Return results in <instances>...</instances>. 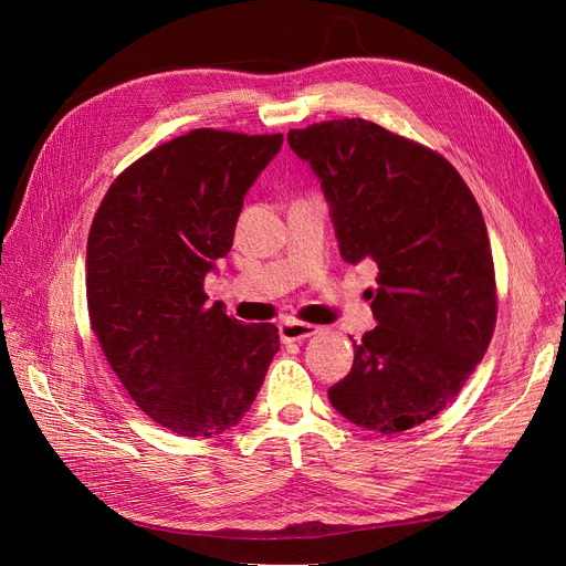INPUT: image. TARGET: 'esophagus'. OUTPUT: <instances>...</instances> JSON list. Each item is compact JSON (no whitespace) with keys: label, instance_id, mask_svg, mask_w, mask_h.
Masks as SVG:
<instances>
[{"label":"esophagus","instance_id":"34e87169","mask_svg":"<svg viewBox=\"0 0 566 566\" xmlns=\"http://www.w3.org/2000/svg\"><path fill=\"white\" fill-rule=\"evenodd\" d=\"M279 333H281V339L283 342H302L306 337H312L318 333L316 325H310V323H302V321H283L279 325Z\"/></svg>","mask_w":566,"mask_h":566}]
</instances>
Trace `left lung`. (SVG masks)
<instances>
[{
  "mask_svg": "<svg viewBox=\"0 0 566 566\" xmlns=\"http://www.w3.org/2000/svg\"><path fill=\"white\" fill-rule=\"evenodd\" d=\"M321 181L342 260L378 266L373 316L328 399L382 434L447 408L489 349L495 273L482 210L439 153L361 117L290 129Z\"/></svg>",
  "mask_w": 566,
  "mask_h": 566,
  "instance_id": "8db88e82",
  "label": "left lung"
}]
</instances>
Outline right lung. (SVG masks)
I'll use <instances>...</instances> for the list:
<instances>
[{
	"label": "right lung",
	"instance_id": "1",
	"mask_svg": "<svg viewBox=\"0 0 566 566\" xmlns=\"http://www.w3.org/2000/svg\"><path fill=\"white\" fill-rule=\"evenodd\" d=\"M281 144V134L193 129L127 167L96 210L92 331L136 406L181 437L241 422L279 352L276 325L229 318L202 283Z\"/></svg>",
	"mask_w": 566,
	"mask_h": 566
}]
</instances>
